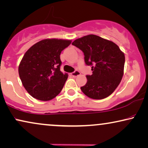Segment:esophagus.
<instances>
[{"label":"esophagus","mask_w":148,"mask_h":148,"mask_svg":"<svg viewBox=\"0 0 148 148\" xmlns=\"http://www.w3.org/2000/svg\"><path fill=\"white\" fill-rule=\"evenodd\" d=\"M71 74H72V76H73V77L75 78V77H76V76H78L80 75V72H79V71H78V70H75L74 72H72Z\"/></svg>","instance_id":"esophagus-1"}]
</instances>
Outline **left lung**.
Masks as SVG:
<instances>
[{"mask_svg": "<svg viewBox=\"0 0 148 148\" xmlns=\"http://www.w3.org/2000/svg\"><path fill=\"white\" fill-rule=\"evenodd\" d=\"M81 50L85 62L91 65V75L80 87L89 98L101 100L109 96L120 83L125 63V56L119 46L111 41L95 35H88L72 42Z\"/></svg>", "mask_w": 148, "mask_h": 148, "instance_id": "obj_1", "label": "left lung"}]
</instances>
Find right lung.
I'll list each match as a JSON object with an SVG mask.
<instances>
[{
	"mask_svg": "<svg viewBox=\"0 0 148 148\" xmlns=\"http://www.w3.org/2000/svg\"><path fill=\"white\" fill-rule=\"evenodd\" d=\"M71 42L46 39L33 45L24 54L18 72L22 85L33 98L50 100L62 90L68 75L60 70V55Z\"/></svg>",
	"mask_w": 148,
	"mask_h": 148,
	"instance_id": "add662e5",
	"label": "right lung"
}]
</instances>
